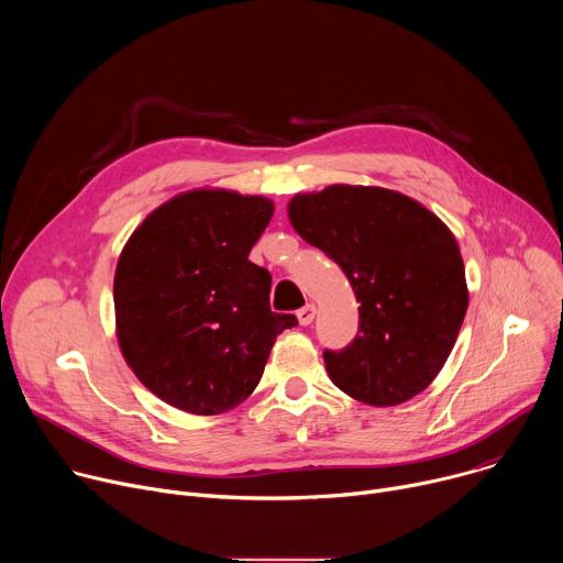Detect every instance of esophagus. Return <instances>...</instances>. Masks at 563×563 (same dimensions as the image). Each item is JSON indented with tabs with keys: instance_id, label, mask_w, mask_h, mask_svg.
Masks as SVG:
<instances>
[{
	"instance_id": "34e87169",
	"label": "esophagus",
	"mask_w": 563,
	"mask_h": 563,
	"mask_svg": "<svg viewBox=\"0 0 563 563\" xmlns=\"http://www.w3.org/2000/svg\"><path fill=\"white\" fill-rule=\"evenodd\" d=\"M298 323L300 325H309L311 323V320L316 318V305L313 302H309V305H305L302 309H298Z\"/></svg>"
}]
</instances>
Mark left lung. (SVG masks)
<instances>
[{"label": "left lung", "instance_id": "obj_1", "mask_svg": "<svg viewBox=\"0 0 563 563\" xmlns=\"http://www.w3.org/2000/svg\"><path fill=\"white\" fill-rule=\"evenodd\" d=\"M287 216L305 243L345 272L361 302L356 339L323 354L332 383L374 408L421 394L445 365L467 309L450 227L406 194L363 185L296 194Z\"/></svg>", "mask_w": 563, "mask_h": 563}]
</instances>
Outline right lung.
Listing matches in <instances>:
<instances>
[{"label": "right lung", "mask_w": 563, "mask_h": 563, "mask_svg": "<svg viewBox=\"0 0 563 563\" xmlns=\"http://www.w3.org/2000/svg\"><path fill=\"white\" fill-rule=\"evenodd\" d=\"M274 216L265 196L191 189L129 235L113 278L120 352L165 404L198 417L233 410L256 389L294 313L269 307L272 276L250 252Z\"/></svg>", "instance_id": "right-lung-1"}]
</instances>
